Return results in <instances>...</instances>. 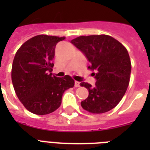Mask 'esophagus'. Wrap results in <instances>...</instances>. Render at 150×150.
<instances>
[{
    "mask_svg": "<svg viewBox=\"0 0 150 150\" xmlns=\"http://www.w3.org/2000/svg\"><path fill=\"white\" fill-rule=\"evenodd\" d=\"M75 87H79L80 86V82L78 81H75Z\"/></svg>",
    "mask_w": 150,
    "mask_h": 150,
    "instance_id": "34e87169",
    "label": "esophagus"
}]
</instances>
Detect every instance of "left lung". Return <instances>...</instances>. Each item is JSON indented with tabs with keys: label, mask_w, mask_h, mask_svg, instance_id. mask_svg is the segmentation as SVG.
Returning a JSON list of instances; mask_svg holds the SVG:
<instances>
[{
	"label": "left lung",
	"mask_w": 150,
	"mask_h": 150,
	"mask_svg": "<svg viewBox=\"0 0 150 150\" xmlns=\"http://www.w3.org/2000/svg\"><path fill=\"white\" fill-rule=\"evenodd\" d=\"M89 61V69L95 71L94 86L81 82L89 96L81 102L84 110L92 114H103L118 104L130 81V57L119 41L107 35L79 36L71 41Z\"/></svg>",
	"instance_id": "left-lung-1"
}]
</instances>
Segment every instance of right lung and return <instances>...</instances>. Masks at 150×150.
<instances>
[{"instance_id":"1","label":"right lung","mask_w":150,"mask_h":150,"mask_svg":"<svg viewBox=\"0 0 150 150\" xmlns=\"http://www.w3.org/2000/svg\"><path fill=\"white\" fill-rule=\"evenodd\" d=\"M65 37L38 35L25 42L15 54L11 80L15 93L29 111L45 115L61 104L64 92L72 88L69 75L52 76V62L57 43Z\"/></svg>"}]
</instances>
